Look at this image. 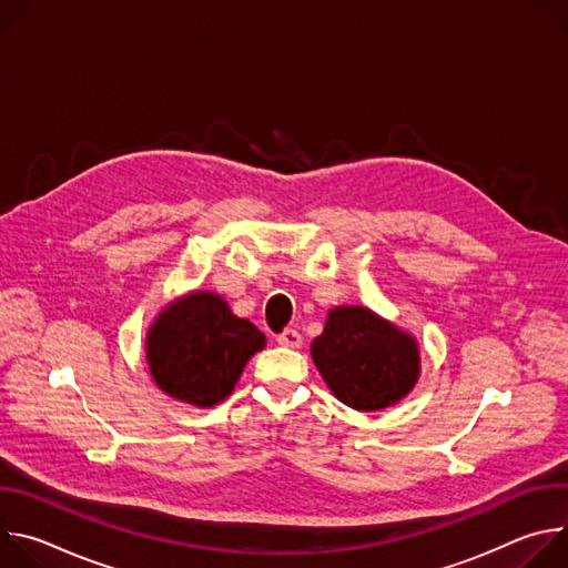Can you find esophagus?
Returning <instances> with one entry per match:
<instances>
[{"mask_svg":"<svg viewBox=\"0 0 568 568\" xmlns=\"http://www.w3.org/2000/svg\"><path fill=\"white\" fill-rule=\"evenodd\" d=\"M276 342H278L281 346H287V348H298V346H301V335H298L296 328H285V331L276 337Z\"/></svg>","mask_w":568,"mask_h":568,"instance_id":"esophagus-1","label":"esophagus"}]
</instances>
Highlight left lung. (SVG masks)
<instances>
[{
	"label": "left lung",
	"mask_w": 568,
	"mask_h": 568,
	"mask_svg": "<svg viewBox=\"0 0 568 568\" xmlns=\"http://www.w3.org/2000/svg\"><path fill=\"white\" fill-rule=\"evenodd\" d=\"M312 359L331 390L357 412H375L407 395L418 379V348L366 307H335Z\"/></svg>",
	"instance_id": "obj_1"
}]
</instances>
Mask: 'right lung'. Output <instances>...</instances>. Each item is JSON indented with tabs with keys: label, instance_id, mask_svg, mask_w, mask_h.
<instances>
[{
	"label": "right lung",
	"instance_id": "obj_1",
	"mask_svg": "<svg viewBox=\"0 0 568 568\" xmlns=\"http://www.w3.org/2000/svg\"><path fill=\"white\" fill-rule=\"evenodd\" d=\"M263 346L254 323L233 316L217 294L197 292L159 314L145 348L161 390L211 407L233 390L247 359Z\"/></svg>",
	"mask_w": 568,
	"mask_h": 568
}]
</instances>
